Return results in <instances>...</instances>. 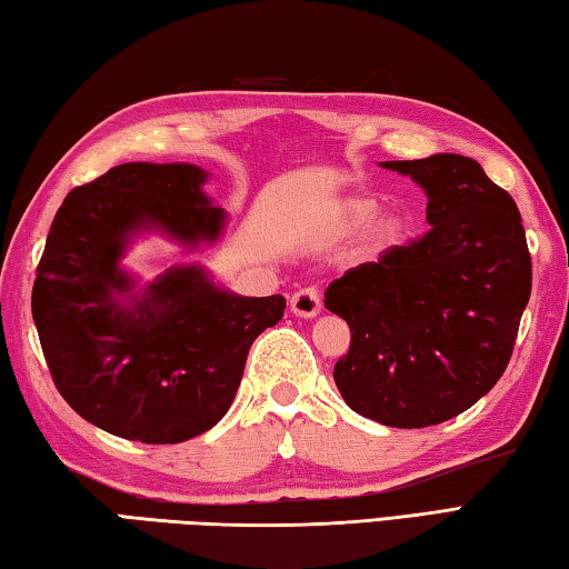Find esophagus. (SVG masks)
<instances>
[{
    "label": "esophagus",
    "instance_id": "1",
    "mask_svg": "<svg viewBox=\"0 0 569 569\" xmlns=\"http://www.w3.org/2000/svg\"><path fill=\"white\" fill-rule=\"evenodd\" d=\"M289 309H292L295 317H305V319L317 317L321 312V299L317 295V289L312 287L299 289V292H295L292 299H289Z\"/></svg>",
    "mask_w": 569,
    "mask_h": 569
}]
</instances>
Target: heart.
Masks as SVG:
<instances>
[{"label":"heart","instance_id":"b5f03b06","mask_svg":"<svg viewBox=\"0 0 569 569\" xmlns=\"http://www.w3.org/2000/svg\"><path fill=\"white\" fill-rule=\"evenodd\" d=\"M381 200L367 196V192H357V196H349L341 200L339 212H337V230L351 234L367 228L373 222L371 234H369V250L373 254L389 252L396 244H401L406 234H409V218L399 210H386L380 217ZM380 218L377 219L376 216Z\"/></svg>","mask_w":569,"mask_h":569}]
</instances>
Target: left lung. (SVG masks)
Instances as JSON below:
<instances>
[{
	"instance_id": "1",
	"label": "left lung",
	"mask_w": 569,
	"mask_h": 569,
	"mask_svg": "<svg viewBox=\"0 0 569 569\" xmlns=\"http://www.w3.org/2000/svg\"><path fill=\"white\" fill-rule=\"evenodd\" d=\"M426 190L421 240L329 284L351 347L335 381L351 411L393 428L443 423L506 371L528 307L532 264L520 210L478 160H386Z\"/></svg>"
}]
</instances>
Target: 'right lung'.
<instances>
[{"label":"right lung","instance_id":"1","mask_svg":"<svg viewBox=\"0 0 569 569\" xmlns=\"http://www.w3.org/2000/svg\"><path fill=\"white\" fill-rule=\"evenodd\" d=\"M190 163H123L73 188L51 222L31 317L59 393L86 421L141 443H180L228 413L252 341L284 297H242L206 267L141 284L123 267L148 232L196 250L222 238V208Z\"/></svg>","mask_w":569,"mask_h":569}]
</instances>
